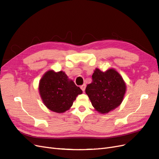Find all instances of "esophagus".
Masks as SVG:
<instances>
[{"instance_id": "1", "label": "esophagus", "mask_w": 159, "mask_h": 159, "mask_svg": "<svg viewBox=\"0 0 159 159\" xmlns=\"http://www.w3.org/2000/svg\"><path fill=\"white\" fill-rule=\"evenodd\" d=\"M86 86H87V85H86V84H83L82 86H80V89H82V90H83V92H84V90H85V89H86Z\"/></svg>"}]
</instances>
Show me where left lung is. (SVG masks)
I'll return each mask as SVG.
<instances>
[{"instance_id":"1","label":"left lung","mask_w":159,"mask_h":159,"mask_svg":"<svg viewBox=\"0 0 159 159\" xmlns=\"http://www.w3.org/2000/svg\"><path fill=\"white\" fill-rule=\"evenodd\" d=\"M93 82L85 89L94 109L101 114L112 111L122 102L126 86L122 76L115 69L103 72L97 69L92 75Z\"/></svg>"}]
</instances>
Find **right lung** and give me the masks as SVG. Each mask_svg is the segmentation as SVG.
<instances>
[{"instance_id": "1", "label": "right lung", "mask_w": 159, "mask_h": 159, "mask_svg": "<svg viewBox=\"0 0 159 159\" xmlns=\"http://www.w3.org/2000/svg\"><path fill=\"white\" fill-rule=\"evenodd\" d=\"M39 92L46 107L57 113L69 110L76 97L83 93L65 72L53 70L47 71L40 79Z\"/></svg>"}]
</instances>
